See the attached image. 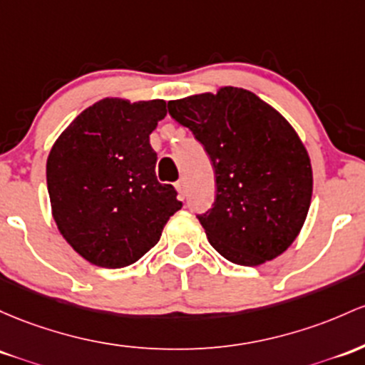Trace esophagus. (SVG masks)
<instances>
[{
	"mask_svg": "<svg viewBox=\"0 0 365 365\" xmlns=\"http://www.w3.org/2000/svg\"><path fill=\"white\" fill-rule=\"evenodd\" d=\"M175 187H176V190H178L180 197L183 199V195H185V189H187V185H185V178H180L178 182L175 183Z\"/></svg>",
	"mask_w": 365,
	"mask_h": 365,
	"instance_id": "1",
	"label": "esophagus"
}]
</instances>
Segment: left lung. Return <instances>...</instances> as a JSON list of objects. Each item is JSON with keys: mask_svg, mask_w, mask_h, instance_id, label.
I'll return each mask as SVG.
<instances>
[{"mask_svg": "<svg viewBox=\"0 0 365 365\" xmlns=\"http://www.w3.org/2000/svg\"><path fill=\"white\" fill-rule=\"evenodd\" d=\"M168 110L213 163V207L197 215L211 246L244 267L282 255L305 223L314 185L310 158L293 126L234 86L171 100Z\"/></svg>", "mask_w": 365, "mask_h": 365, "instance_id": "8db88e82", "label": "left lung"}]
</instances>
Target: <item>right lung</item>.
Returning a JSON list of instances; mask_svg holds the SVG:
<instances>
[{"label":"right lung","instance_id":"right-lung-1","mask_svg":"<svg viewBox=\"0 0 365 365\" xmlns=\"http://www.w3.org/2000/svg\"><path fill=\"white\" fill-rule=\"evenodd\" d=\"M164 115V100L103 98L83 110L51 147V213L72 250L93 265L135 263L182 207L175 187L155 176L158 154L149 135Z\"/></svg>","mask_w":365,"mask_h":365}]
</instances>
